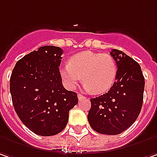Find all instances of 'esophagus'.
I'll return each mask as SVG.
<instances>
[{"instance_id":"obj_1","label":"esophagus","mask_w":157,"mask_h":157,"mask_svg":"<svg viewBox=\"0 0 157 157\" xmlns=\"http://www.w3.org/2000/svg\"><path fill=\"white\" fill-rule=\"evenodd\" d=\"M78 99L80 100V101H81V100H83V99H85V97H84L83 95H82V94H80V93H79V94H78Z\"/></svg>"}]
</instances>
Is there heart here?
I'll return each mask as SVG.
<instances>
[{"label": "heart", "mask_w": 157, "mask_h": 157, "mask_svg": "<svg viewBox=\"0 0 157 157\" xmlns=\"http://www.w3.org/2000/svg\"><path fill=\"white\" fill-rule=\"evenodd\" d=\"M118 74L115 59L109 54L90 51L73 56L69 64L60 69V75L65 85L74 89L82 80L86 90L95 94L107 92L113 85Z\"/></svg>", "instance_id": "b5f03b06"}]
</instances>
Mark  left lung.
Instances as JSON below:
<instances>
[{
	"label": "left lung",
	"mask_w": 157,
	"mask_h": 157,
	"mask_svg": "<svg viewBox=\"0 0 157 157\" xmlns=\"http://www.w3.org/2000/svg\"><path fill=\"white\" fill-rule=\"evenodd\" d=\"M110 56L118 65L116 80L108 93L91 99L88 121L93 130L118 135L137 119L143 104L145 78L139 64L118 49Z\"/></svg>",
	"instance_id": "obj_1"
}]
</instances>
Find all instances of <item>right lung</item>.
Segmentation results:
<instances>
[{
    "label": "right lung",
    "instance_id": "obj_1",
    "mask_svg": "<svg viewBox=\"0 0 157 157\" xmlns=\"http://www.w3.org/2000/svg\"><path fill=\"white\" fill-rule=\"evenodd\" d=\"M62 54L58 47H41L20 59L10 75L14 109L22 123L36 135L60 133L68 122L69 110L78 103L77 94L62 84Z\"/></svg>",
    "mask_w": 157,
    "mask_h": 157
}]
</instances>
